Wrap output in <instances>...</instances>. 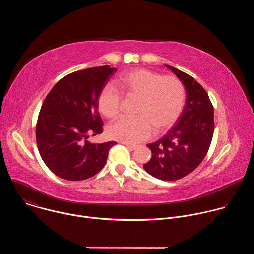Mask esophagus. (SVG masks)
I'll return each instance as SVG.
<instances>
[{"label":"esophagus","instance_id":"34e87169","mask_svg":"<svg viewBox=\"0 0 254 254\" xmlns=\"http://www.w3.org/2000/svg\"><path fill=\"white\" fill-rule=\"evenodd\" d=\"M124 144H125L127 148H128L129 150H135L137 148L136 146H134V144H129V143H126V142H124Z\"/></svg>","mask_w":254,"mask_h":254}]
</instances>
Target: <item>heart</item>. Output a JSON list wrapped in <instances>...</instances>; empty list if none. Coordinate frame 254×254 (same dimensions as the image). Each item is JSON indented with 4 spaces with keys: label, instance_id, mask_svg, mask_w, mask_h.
Listing matches in <instances>:
<instances>
[{
    "label": "heart",
    "instance_id": "b5f03b06",
    "mask_svg": "<svg viewBox=\"0 0 254 254\" xmlns=\"http://www.w3.org/2000/svg\"><path fill=\"white\" fill-rule=\"evenodd\" d=\"M119 85L127 97H138L135 117H123L108 126L112 138L135 144L152 136L155 127L164 130L172 127L182 113L185 87L178 77L148 69H133L122 74ZM123 94L113 84H106L98 97L100 113L117 118L122 110Z\"/></svg>",
    "mask_w": 254,
    "mask_h": 254
}]
</instances>
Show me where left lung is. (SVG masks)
Returning a JSON list of instances; mask_svg holds the SVG:
<instances>
[{
	"label": "left lung",
	"mask_w": 254,
	"mask_h": 254,
	"mask_svg": "<svg viewBox=\"0 0 254 254\" xmlns=\"http://www.w3.org/2000/svg\"><path fill=\"white\" fill-rule=\"evenodd\" d=\"M186 88L184 110L161 139L147 144L151 160L142 167L164 181H175L192 173L208 153L214 132V110L206 90L191 75L166 65Z\"/></svg>",
	"instance_id": "1"
}]
</instances>
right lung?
<instances>
[{
  "instance_id": "add662e5",
  "label": "right lung",
  "mask_w": 254,
  "mask_h": 254,
  "mask_svg": "<svg viewBox=\"0 0 254 254\" xmlns=\"http://www.w3.org/2000/svg\"><path fill=\"white\" fill-rule=\"evenodd\" d=\"M116 71L105 65L72 72L47 94L36 125V141L42 160L56 176L82 181L104 167L117 141L90 143L87 138L102 132L98 97Z\"/></svg>"
}]
</instances>
